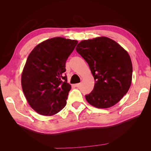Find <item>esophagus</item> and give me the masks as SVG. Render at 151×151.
<instances>
[{"label":"esophagus","mask_w":151,"mask_h":151,"mask_svg":"<svg viewBox=\"0 0 151 151\" xmlns=\"http://www.w3.org/2000/svg\"><path fill=\"white\" fill-rule=\"evenodd\" d=\"M81 83H78V84H75V86L77 87V88H79V87L81 86Z\"/></svg>","instance_id":"1"}]
</instances>
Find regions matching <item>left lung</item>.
Returning <instances> with one entry per match:
<instances>
[{"label": "left lung", "instance_id": "8db88e82", "mask_svg": "<svg viewBox=\"0 0 151 151\" xmlns=\"http://www.w3.org/2000/svg\"><path fill=\"white\" fill-rule=\"evenodd\" d=\"M76 50L88 63L95 81L93 90L85 96L87 101L98 108L116 104L132 83L129 53L115 41L103 36L82 41Z\"/></svg>", "mask_w": 151, "mask_h": 151}]
</instances>
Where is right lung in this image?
<instances>
[{
	"label": "right lung",
	"mask_w": 151,
	"mask_h": 151,
	"mask_svg": "<svg viewBox=\"0 0 151 151\" xmlns=\"http://www.w3.org/2000/svg\"><path fill=\"white\" fill-rule=\"evenodd\" d=\"M78 42L56 37L38 45L27 58L21 85L28 103L38 113L51 116L65 106L71 86L65 63Z\"/></svg>",
	"instance_id": "right-lung-1"
}]
</instances>
